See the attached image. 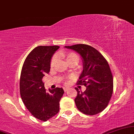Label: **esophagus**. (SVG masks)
Returning <instances> with one entry per match:
<instances>
[{"label": "esophagus", "instance_id": "1", "mask_svg": "<svg viewBox=\"0 0 134 134\" xmlns=\"http://www.w3.org/2000/svg\"><path fill=\"white\" fill-rule=\"evenodd\" d=\"M68 90H69L68 88H64V91L65 92H67V91H68Z\"/></svg>", "mask_w": 134, "mask_h": 134}]
</instances>
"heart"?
I'll return each mask as SVG.
<instances>
[{
    "label": "heart",
    "instance_id": "obj_1",
    "mask_svg": "<svg viewBox=\"0 0 134 134\" xmlns=\"http://www.w3.org/2000/svg\"><path fill=\"white\" fill-rule=\"evenodd\" d=\"M64 57H65L66 59V60H67V62H69L72 60H74V59H78V57L77 55L76 54V53H75L74 52H69L64 55ZM57 60V57L56 56H54L51 58V61H50V67L51 68H53L55 65V63H56ZM72 76H70V78H71Z\"/></svg>",
    "mask_w": 134,
    "mask_h": 134
}]
</instances>
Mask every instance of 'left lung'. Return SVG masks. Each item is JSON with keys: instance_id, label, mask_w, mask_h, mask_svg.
Wrapping results in <instances>:
<instances>
[{"instance_id": "1", "label": "left lung", "mask_w": 134, "mask_h": 134, "mask_svg": "<svg viewBox=\"0 0 134 134\" xmlns=\"http://www.w3.org/2000/svg\"><path fill=\"white\" fill-rule=\"evenodd\" d=\"M74 49L83 58V70L77 85H84L86 90L80 91L75 99L76 106L82 113L94 115L108 106L113 91V78L107 60L92 46L85 44L65 46Z\"/></svg>"}]
</instances>
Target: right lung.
<instances>
[{
	"label": "right lung",
	"mask_w": 134,
	"mask_h": 134,
	"mask_svg": "<svg viewBox=\"0 0 134 134\" xmlns=\"http://www.w3.org/2000/svg\"><path fill=\"white\" fill-rule=\"evenodd\" d=\"M59 46H38L31 51L23 64L19 89L26 107L35 118L46 121L59 111V101L64 91L56 88L46 92L42 78L50 70L51 57Z\"/></svg>",
	"instance_id": "add662e5"
}]
</instances>
